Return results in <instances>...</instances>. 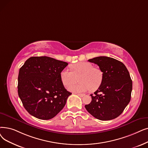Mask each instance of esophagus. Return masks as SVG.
<instances>
[{
	"instance_id": "34e87169",
	"label": "esophagus",
	"mask_w": 148,
	"mask_h": 148,
	"mask_svg": "<svg viewBox=\"0 0 148 148\" xmlns=\"http://www.w3.org/2000/svg\"><path fill=\"white\" fill-rule=\"evenodd\" d=\"M76 94L77 95H79V97H83V96L85 95V94Z\"/></svg>"
}]
</instances>
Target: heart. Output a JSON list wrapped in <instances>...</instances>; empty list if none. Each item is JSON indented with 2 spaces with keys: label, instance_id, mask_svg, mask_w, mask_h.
I'll list each match as a JSON object with an SVG mask.
<instances>
[{
  "label": "heart",
  "instance_id": "obj_1",
  "mask_svg": "<svg viewBox=\"0 0 148 148\" xmlns=\"http://www.w3.org/2000/svg\"><path fill=\"white\" fill-rule=\"evenodd\" d=\"M72 71L69 69H64L60 74L63 84L68 87L75 83L79 79V84L73 85L69 88L70 91L81 93L85 92L91 89L95 91L101 85L103 74L102 71L94 68L88 62H79L71 66Z\"/></svg>",
  "mask_w": 148,
  "mask_h": 148
}]
</instances>
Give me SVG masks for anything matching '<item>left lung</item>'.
Masks as SVG:
<instances>
[{"mask_svg":"<svg viewBox=\"0 0 148 148\" xmlns=\"http://www.w3.org/2000/svg\"><path fill=\"white\" fill-rule=\"evenodd\" d=\"M88 62L97 64L103 78L94 95L91 94L92 100L85 105L86 110L100 120L117 118L131 100L132 82L129 71L123 63L111 57L100 56Z\"/></svg>","mask_w":148,"mask_h":148,"instance_id":"1","label":"left lung"}]
</instances>
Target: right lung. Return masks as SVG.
Segmentation results:
<instances>
[{"label": "right lung", "instance_id": "right-lung-1", "mask_svg": "<svg viewBox=\"0 0 148 148\" xmlns=\"http://www.w3.org/2000/svg\"><path fill=\"white\" fill-rule=\"evenodd\" d=\"M68 63L47 56L31 57L19 69L18 94L28 113L41 120L54 117L71 93L60 74Z\"/></svg>", "mask_w": 148, "mask_h": 148}]
</instances>
